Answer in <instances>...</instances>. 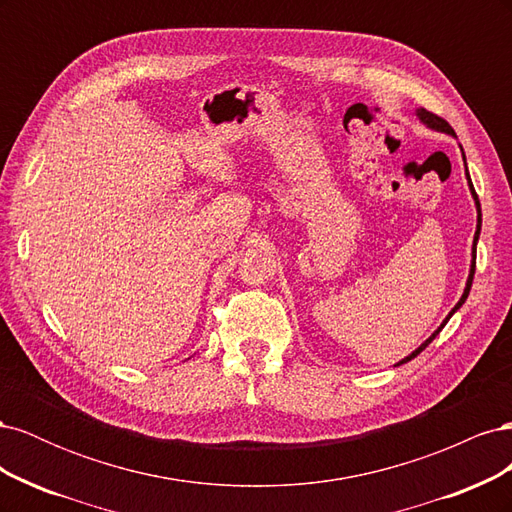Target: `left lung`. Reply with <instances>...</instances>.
Returning <instances> with one entry per match:
<instances>
[{
    "instance_id": "8db88e82",
    "label": "left lung",
    "mask_w": 512,
    "mask_h": 512,
    "mask_svg": "<svg viewBox=\"0 0 512 512\" xmlns=\"http://www.w3.org/2000/svg\"><path fill=\"white\" fill-rule=\"evenodd\" d=\"M416 115H418V119H421L425 126H429L431 130H438V132H446V134H453L455 136V130L448 126V123L442 119V117H438V115H433V113H429V111H425V108H418L416 111ZM463 160H466V156H463ZM466 177H468V185H470V192H472V196H474V200H476V211H478V224H476V232H474V243H472V265H470V275H468V282H466V290H463V294H461V299L457 301V305L451 309V314H448L446 318H444V322L440 324V327L431 333V337L429 339H425V342L418 346L412 354H408L406 359H401L397 365H404V363H408V361H412L416 354H421L433 339H436V335L444 329V324L451 320V316L457 312V309L466 303V299H468V294H470V288H472V280H474V271H476V241H478V235H480V203H478V196H476V190H474V185H472V179H470V173H468V166H466Z\"/></svg>"
}]
</instances>
